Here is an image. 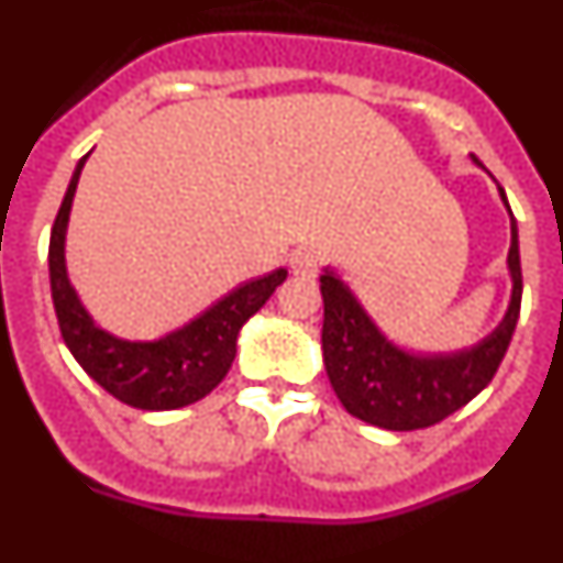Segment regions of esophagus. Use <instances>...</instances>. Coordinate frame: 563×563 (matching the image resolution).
<instances>
[{
  "label": "esophagus",
  "instance_id": "34e87169",
  "mask_svg": "<svg viewBox=\"0 0 563 563\" xmlns=\"http://www.w3.org/2000/svg\"><path fill=\"white\" fill-rule=\"evenodd\" d=\"M290 265L298 278H316L318 271H321V256L316 251H301L292 256Z\"/></svg>",
  "mask_w": 563,
  "mask_h": 563
}]
</instances>
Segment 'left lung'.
Segmentation results:
<instances>
[{
  "mask_svg": "<svg viewBox=\"0 0 563 563\" xmlns=\"http://www.w3.org/2000/svg\"><path fill=\"white\" fill-rule=\"evenodd\" d=\"M474 163L482 166L476 157ZM499 197L507 206L505 188H499ZM507 271L514 292L501 324L490 335L460 352L417 355L400 350L383 335L355 292L343 285L335 271L327 267L321 276V298H324L321 350H324L327 377L343 409L377 429L415 431L429 429L474 400L494 380L519 321L521 258L514 213H510Z\"/></svg>",
  "mask_w": 563,
  "mask_h": 563,
  "instance_id": "left-lung-1",
  "label": "left lung"
}]
</instances>
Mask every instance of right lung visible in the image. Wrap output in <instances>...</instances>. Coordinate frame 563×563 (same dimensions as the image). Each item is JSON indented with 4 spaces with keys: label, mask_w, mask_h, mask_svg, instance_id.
<instances>
[{
    "label": "right lung",
    "mask_w": 563,
    "mask_h": 563,
    "mask_svg": "<svg viewBox=\"0 0 563 563\" xmlns=\"http://www.w3.org/2000/svg\"><path fill=\"white\" fill-rule=\"evenodd\" d=\"M87 157H81L73 172L49 233V290H53V307L64 343L81 363V369L126 406L143 411H172L191 406L220 386L236 357L239 330L253 312L265 307L273 290L287 278V271L278 267L233 287L206 312L157 341H123L109 335L84 310L76 287L69 285L67 262H64L69 208Z\"/></svg>",
    "instance_id": "right-lung-1"
}]
</instances>
